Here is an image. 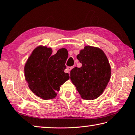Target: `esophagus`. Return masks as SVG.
<instances>
[{
	"mask_svg": "<svg viewBox=\"0 0 135 135\" xmlns=\"http://www.w3.org/2000/svg\"><path fill=\"white\" fill-rule=\"evenodd\" d=\"M74 68L73 67H67V70L69 71H70L71 70L72 68Z\"/></svg>",
	"mask_w": 135,
	"mask_h": 135,
	"instance_id": "esophagus-1",
	"label": "esophagus"
}]
</instances>
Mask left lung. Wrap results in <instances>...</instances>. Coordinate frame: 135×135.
Wrapping results in <instances>:
<instances>
[{
    "mask_svg": "<svg viewBox=\"0 0 135 135\" xmlns=\"http://www.w3.org/2000/svg\"><path fill=\"white\" fill-rule=\"evenodd\" d=\"M77 58L82 66L71 70V80L81 98L95 99L104 92L111 78L108 58L102 50L90 46L81 49Z\"/></svg>",
    "mask_w": 135,
    "mask_h": 135,
    "instance_id": "obj_1",
    "label": "left lung"
}]
</instances>
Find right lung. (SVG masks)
I'll list each match as a JSON object with an SVG mask.
<instances>
[{
    "label": "right lung",
    "instance_id": "1",
    "mask_svg": "<svg viewBox=\"0 0 135 135\" xmlns=\"http://www.w3.org/2000/svg\"><path fill=\"white\" fill-rule=\"evenodd\" d=\"M51 47L38 46L33 50L24 67V76L28 87L44 100L55 98L61 86L70 79L64 73L67 50L59 49L52 55Z\"/></svg>",
    "mask_w": 135,
    "mask_h": 135
}]
</instances>
